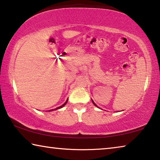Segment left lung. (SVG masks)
Masks as SVG:
<instances>
[{
  "mask_svg": "<svg viewBox=\"0 0 160 160\" xmlns=\"http://www.w3.org/2000/svg\"><path fill=\"white\" fill-rule=\"evenodd\" d=\"M92 101V103H93V104L95 105V106H96V104H95V103H94V102H93V101Z\"/></svg>",
  "mask_w": 160,
  "mask_h": 160,
  "instance_id": "obj_1",
  "label": "left lung"
}]
</instances>
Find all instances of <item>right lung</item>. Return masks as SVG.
I'll use <instances>...</instances> for the list:
<instances>
[{
	"mask_svg": "<svg viewBox=\"0 0 160 160\" xmlns=\"http://www.w3.org/2000/svg\"><path fill=\"white\" fill-rule=\"evenodd\" d=\"M67 102H68V100H67V101L65 102V103H64L63 105H62V106H59V107H58V108H55V109H54V110H57V109H59V108H62V107L64 106H65V105L67 103ZM50 111H53V110H50Z\"/></svg>",
	"mask_w": 160,
	"mask_h": 160,
	"instance_id": "1",
	"label": "right lung"
}]
</instances>
